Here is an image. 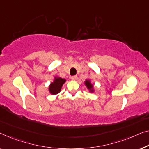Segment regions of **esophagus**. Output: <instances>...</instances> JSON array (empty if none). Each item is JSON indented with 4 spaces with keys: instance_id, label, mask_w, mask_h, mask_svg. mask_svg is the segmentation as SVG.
Listing matches in <instances>:
<instances>
[{
    "instance_id": "34e87169",
    "label": "esophagus",
    "mask_w": 149,
    "mask_h": 149,
    "mask_svg": "<svg viewBox=\"0 0 149 149\" xmlns=\"http://www.w3.org/2000/svg\"><path fill=\"white\" fill-rule=\"evenodd\" d=\"M77 78V75H73V76L71 77V79H72V80H76Z\"/></svg>"
}]
</instances>
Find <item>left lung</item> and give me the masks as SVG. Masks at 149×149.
I'll return each mask as SVG.
<instances>
[{
    "mask_svg": "<svg viewBox=\"0 0 149 149\" xmlns=\"http://www.w3.org/2000/svg\"><path fill=\"white\" fill-rule=\"evenodd\" d=\"M84 85L86 86L87 89L88 90V91L90 93H95V85L94 84H93L91 82V80L90 79H86V80L84 81Z\"/></svg>",
    "mask_w": 149,
    "mask_h": 149,
    "instance_id": "obj_1",
    "label": "left lung"
}]
</instances>
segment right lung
<instances>
[{"label":"right lung","mask_w":149,"mask_h":149,"mask_svg":"<svg viewBox=\"0 0 149 149\" xmlns=\"http://www.w3.org/2000/svg\"><path fill=\"white\" fill-rule=\"evenodd\" d=\"M66 81L65 79H63L58 76H54L53 81L49 86V92L52 95H56L61 91L63 85Z\"/></svg>","instance_id":"obj_1"}]
</instances>
